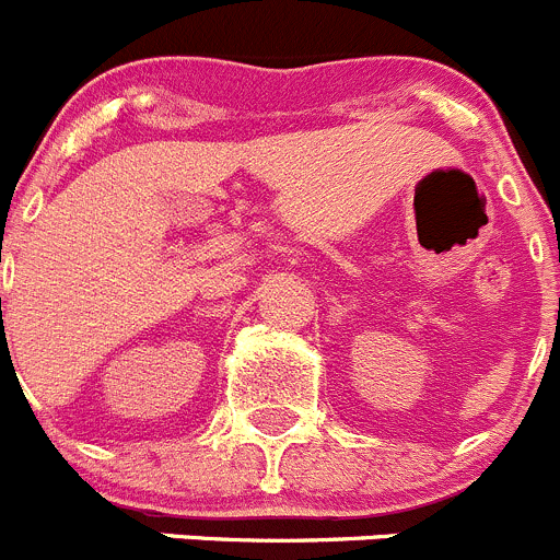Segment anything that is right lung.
<instances>
[{
  "label": "right lung",
  "mask_w": 560,
  "mask_h": 560,
  "mask_svg": "<svg viewBox=\"0 0 560 560\" xmlns=\"http://www.w3.org/2000/svg\"><path fill=\"white\" fill-rule=\"evenodd\" d=\"M0 304H2V299H0Z\"/></svg>",
  "instance_id": "1"
}]
</instances>
